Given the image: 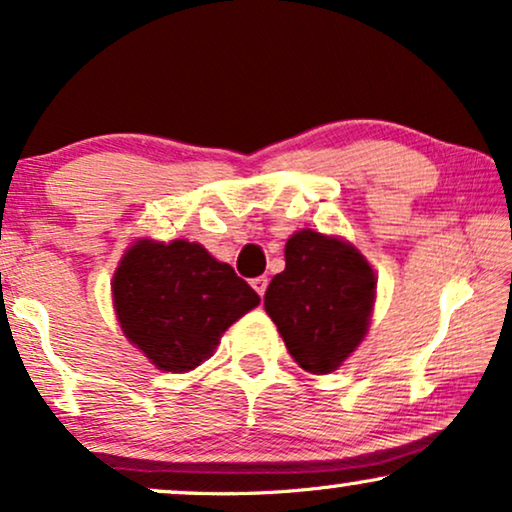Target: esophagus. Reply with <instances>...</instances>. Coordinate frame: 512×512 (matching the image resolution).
<instances>
[{
  "label": "esophagus",
  "instance_id": "esophagus-1",
  "mask_svg": "<svg viewBox=\"0 0 512 512\" xmlns=\"http://www.w3.org/2000/svg\"><path fill=\"white\" fill-rule=\"evenodd\" d=\"M252 288L257 290V293H260V297L267 293V286H269V278L267 276H257V278H252Z\"/></svg>",
  "mask_w": 512,
  "mask_h": 512
}]
</instances>
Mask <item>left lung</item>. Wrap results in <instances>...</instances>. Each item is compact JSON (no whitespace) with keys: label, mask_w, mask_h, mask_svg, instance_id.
Wrapping results in <instances>:
<instances>
[{"label":"left lung","mask_w":512,"mask_h":512,"mask_svg":"<svg viewBox=\"0 0 512 512\" xmlns=\"http://www.w3.org/2000/svg\"><path fill=\"white\" fill-rule=\"evenodd\" d=\"M375 276L357 248L302 229L286 243V269L271 278L264 309L290 357L309 373H331L366 335Z\"/></svg>","instance_id":"left-lung-1"}]
</instances>
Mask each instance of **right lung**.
I'll list each match as a JSON object with an SVG mask.
<instances>
[{"label": "right lung", "mask_w": 512, "mask_h": 512, "mask_svg": "<svg viewBox=\"0 0 512 512\" xmlns=\"http://www.w3.org/2000/svg\"><path fill=\"white\" fill-rule=\"evenodd\" d=\"M113 300L127 338L160 371L186 373L215 354L260 295L203 245L139 241L115 271Z\"/></svg>", "instance_id": "1"}]
</instances>
